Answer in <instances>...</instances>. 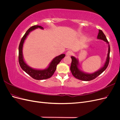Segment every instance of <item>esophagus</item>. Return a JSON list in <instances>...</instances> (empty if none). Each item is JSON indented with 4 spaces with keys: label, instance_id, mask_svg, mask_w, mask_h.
<instances>
[{
    "label": "esophagus",
    "instance_id": "1",
    "mask_svg": "<svg viewBox=\"0 0 120 120\" xmlns=\"http://www.w3.org/2000/svg\"><path fill=\"white\" fill-rule=\"evenodd\" d=\"M72 52L71 51V50H68V51L67 52H66V55L67 56H71L72 54Z\"/></svg>",
    "mask_w": 120,
    "mask_h": 120
}]
</instances>
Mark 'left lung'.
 I'll return each mask as SVG.
<instances>
[{
	"mask_svg": "<svg viewBox=\"0 0 120 120\" xmlns=\"http://www.w3.org/2000/svg\"><path fill=\"white\" fill-rule=\"evenodd\" d=\"M97 39L103 40L104 41L106 42L108 45V51L107 56L106 58V60L103 66L100 68L99 70H98L96 71L93 72V73H88L82 71L79 67V64L78 59L75 56H72L71 58V64L70 68L71 71L72 73V75L74 77L80 80L83 81H90L93 80L97 78L98 76L101 75L102 72L106 70L108 66L110 60V45H109V42L106 37V36L103 33V32L101 30H99V34L97 36Z\"/></svg>",
	"mask_w": 120,
	"mask_h": 120,
	"instance_id": "1",
	"label": "left lung"
}]
</instances>
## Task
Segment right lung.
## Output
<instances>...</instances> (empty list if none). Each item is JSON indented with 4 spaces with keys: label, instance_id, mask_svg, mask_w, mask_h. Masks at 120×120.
I'll list each match as a JSON object with an SVG mask.
<instances>
[{
    "label": "right lung",
    "instance_id": "1",
    "mask_svg": "<svg viewBox=\"0 0 120 120\" xmlns=\"http://www.w3.org/2000/svg\"><path fill=\"white\" fill-rule=\"evenodd\" d=\"M41 28L43 30V28L39 25H34L31 26L25 32L22 39H21L20 44L19 45V63L21 68L26 73L30 75L32 78L37 79V80H41V79H45L50 78L53 75L55 72L57 65L59 64L63 58L65 56V54H61L60 56L55 57L52 60L48 66L45 69H36L32 68L29 66L25 62L23 56V46L25 40L26 39L27 36L30 34V32L34 30L35 29Z\"/></svg>",
    "mask_w": 120,
    "mask_h": 120
}]
</instances>
